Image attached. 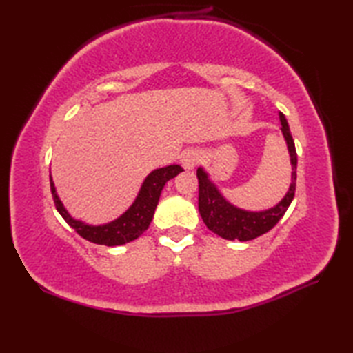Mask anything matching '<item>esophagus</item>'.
<instances>
[{"label":"esophagus","instance_id":"1","mask_svg":"<svg viewBox=\"0 0 353 353\" xmlns=\"http://www.w3.org/2000/svg\"><path fill=\"white\" fill-rule=\"evenodd\" d=\"M200 159H201V154L197 152V150H188V152H185L183 156H182L183 168L185 170H192L199 163Z\"/></svg>","mask_w":353,"mask_h":353}]
</instances>
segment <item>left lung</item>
I'll return each mask as SVG.
<instances>
[{
  "mask_svg": "<svg viewBox=\"0 0 353 353\" xmlns=\"http://www.w3.org/2000/svg\"><path fill=\"white\" fill-rule=\"evenodd\" d=\"M281 118V130L285 141H287V147L290 152V161H291V185L288 192L285 197L277 203L276 206L267 209V211L259 212H250L239 209L221 196L219 188L211 182L208 172L203 168L197 170V179H199V212L203 219L205 224L209 230L224 239H238V241H250V239L258 238L261 235L267 234L270 229H273L277 221H279L283 214L287 212L288 206L291 205L292 199H294L296 192V170H297V153L296 145L292 141L290 127L287 123L285 115L279 114Z\"/></svg>",
  "mask_w": 353,
  "mask_h": 353,
  "instance_id": "left-lung-1",
  "label": "left lung"
}]
</instances>
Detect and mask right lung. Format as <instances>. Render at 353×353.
<instances>
[{"label": "right lung", "mask_w": 353, "mask_h": 353, "mask_svg": "<svg viewBox=\"0 0 353 353\" xmlns=\"http://www.w3.org/2000/svg\"><path fill=\"white\" fill-rule=\"evenodd\" d=\"M182 171L183 168L181 165H168V167L157 168L150 172L145 177L144 183H142L138 197L134 199L133 205L127 209L119 219L108 224H101V226H92V224L74 220L62 205V201L59 200L51 177L50 186L52 200H54V205L59 214L63 216V220L68 223L81 238H85L94 244L114 247L133 241V239H137L138 236L142 235V232L148 229L165 183H167L170 179L176 177L179 172Z\"/></svg>", "instance_id": "add662e5"}]
</instances>
